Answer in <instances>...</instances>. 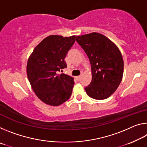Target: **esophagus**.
I'll return each instance as SVG.
<instances>
[{"instance_id": "esophagus-1", "label": "esophagus", "mask_w": 147, "mask_h": 147, "mask_svg": "<svg viewBox=\"0 0 147 147\" xmlns=\"http://www.w3.org/2000/svg\"><path fill=\"white\" fill-rule=\"evenodd\" d=\"M76 79H77V80H78V81H80V80L81 79V76H76Z\"/></svg>"}]
</instances>
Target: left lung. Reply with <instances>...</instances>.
Here are the masks:
<instances>
[{
  "label": "left lung",
  "mask_w": 147,
  "mask_h": 147,
  "mask_svg": "<svg viewBox=\"0 0 147 147\" xmlns=\"http://www.w3.org/2000/svg\"><path fill=\"white\" fill-rule=\"evenodd\" d=\"M76 41L88 55L92 80L85 88L94 99L103 100L112 94L123 75L124 62L120 51L112 41L96 32L76 37Z\"/></svg>",
  "instance_id": "obj_1"
}]
</instances>
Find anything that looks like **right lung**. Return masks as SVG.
I'll list each match as a JSON object with an SVG mask.
<instances>
[{
  "mask_svg": "<svg viewBox=\"0 0 147 147\" xmlns=\"http://www.w3.org/2000/svg\"><path fill=\"white\" fill-rule=\"evenodd\" d=\"M75 38L49 36L36 47L28 58L27 76L34 93L44 103L56 106L70 98L73 78L59 72L67 67L64 59Z\"/></svg>",
  "mask_w": 147,
  "mask_h": 147,
  "instance_id": "1",
  "label": "right lung"
}]
</instances>
